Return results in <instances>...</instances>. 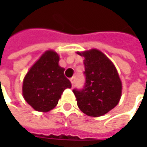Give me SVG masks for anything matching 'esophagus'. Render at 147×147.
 I'll return each mask as SVG.
<instances>
[{
  "instance_id": "esophagus-1",
  "label": "esophagus",
  "mask_w": 147,
  "mask_h": 147,
  "mask_svg": "<svg viewBox=\"0 0 147 147\" xmlns=\"http://www.w3.org/2000/svg\"><path fill=\"white\" fill-rule=\"evenodd\" d=\"M74 81H75V78H71L70 82H71V84H72V86H74Z\"/></svg>"
}]
</instances>
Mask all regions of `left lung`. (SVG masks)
I'll return each mask as SVG.
<instances>
[{
    "instance_id": "obj_1",
    "label": "left lung",
    "mask_w": 147,
    "mask_h": 147,
    "mask_svg": "<svg viewBox=\"0 0 147 147\" xmlns=\"http://www.w3.org/2000/svg\"><path fill=\"white\" fill-rule=\"evenodd\" d=\"M83 56L86 84L81 91L74 90L79 110L91 117L107 114L119 104L122 82L114 63L102 51L91 49L77 51Z\"/></svg>"
}]
</instances>
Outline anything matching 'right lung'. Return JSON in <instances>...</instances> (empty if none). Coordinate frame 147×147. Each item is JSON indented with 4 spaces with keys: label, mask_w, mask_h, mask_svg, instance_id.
Returning <instances> with one entry per match:
<instances>
[{
    "label": "right lung",
    "mask_w": 147,
    "mask_h": 147,
    "mask_svg": "<svg viewBox=\"0 0 147 147\" xmlns=\"http://www.w3.org/2000/svg\"><path fill=\"white\" fill-rule=\"evenodd\" d=\"M59 55L47 50L32 65L23 80L22 93L26 102L39 112L54 109L71 83L64 75L65 69L59 65Z\"/></svg>",
    "instance_id": "1"
}]
</instances>
